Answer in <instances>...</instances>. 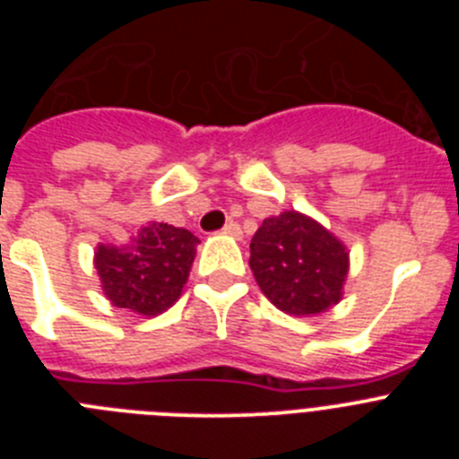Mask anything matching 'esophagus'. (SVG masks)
<instances>
[{"mask_svg": "<svg viewBox=\"0 0 459 459\" xmlns=\"http://www.w3.org/2000/svg\"><path fill=\"white\" fill-rule=\"evenodd\" d=\"M222 234L232 238H241V227H238V222L230 221L225 227H222Z\"/></svg>", "mask_w": 459, "mask_h": 459, "instance_id": "34e87169", "label": "esophagus"}]
</instances>
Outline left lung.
<instances>
[{
	"mask_svg": "<svg viewBox=\"0 0 459 459\" xmlns=\"http://www.w3.org/2000/svg\"><path fill=\"white\" fill-rule=\"evenodd\" d=\"M248 264L259 290L278 310L315 317L342 301L350 250L315 218L282 211L255 232Z\"/></svg>",
	"mask_w": 459,
	"mask_h": 459,
	"instance_id": "1",
	"label": "left lung"
}]
</instances>
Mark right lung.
I'll return each mask as SVG.
<instances>
[{"label": "right lung", "mask_w": 459, "mask_h": 459, "mask_svg": "<svg viewBox=\"0 0 459 459\" xmlns=\"http://www.w3.org/2000/svg\"><path fill=\"white\" fill-rule=\"evenodd\" d=\"M200 238L184 227L149 222L124 246L99 243L93 266L115 307L156 317L177 303L190 275Z\"/></svg>", "instance_id": "1"}]
</instances>
